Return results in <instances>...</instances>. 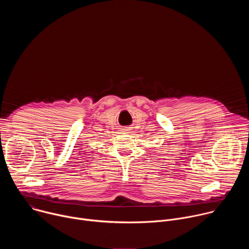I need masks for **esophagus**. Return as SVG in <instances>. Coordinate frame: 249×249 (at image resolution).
Listing matches in <instances>:
<instances>
[{"instance_id": "34e87169", "label": "esophagus", "mask_w": 249, "mask_h": 249, "mask_svg": "<svg viewBox=\"0 0 249 249\" xmlns=\"http://www.w3.org/2000/svg\"><path fill=\"white\" fill-rule=\"evenodd\" d=\"M124 130H128V129H124Z\"/></svg>"}]
</instances>
